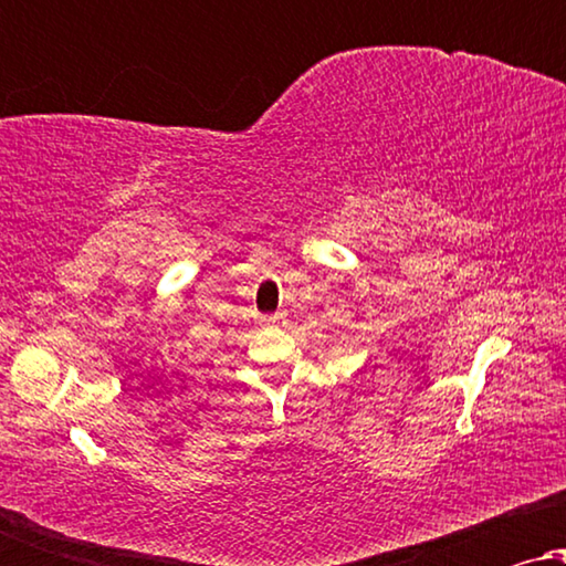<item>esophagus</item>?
I'll use <instances>...</instances> for the list:
<instances>
[{
	"label": "esophagus",
	"instance_id": "34e87169",
	"mask_svg": "<svg viewBox=\"0 0 566 566\" xmlns=\"http://www.w3.org/2000/svg\"><path fill=\"white\" fill-rule=\"evenodd\" d=\"M283 319H285V312H275V314L265 316V322H268V324H281Z\"/></svg>",
	"mask_w": 566,
	"mask_h": 566
}]
</instances>
